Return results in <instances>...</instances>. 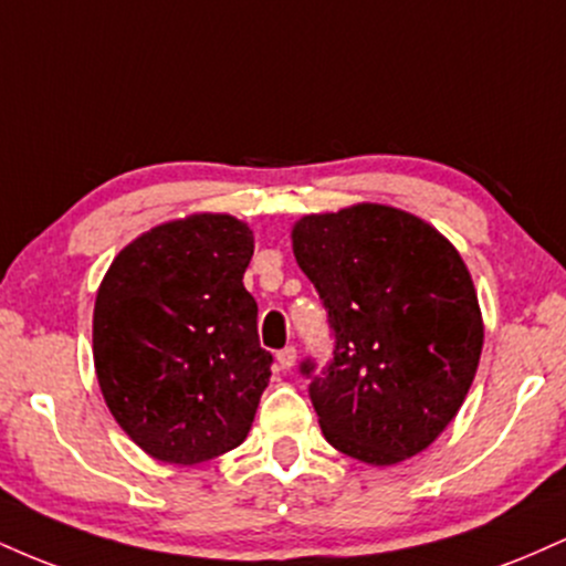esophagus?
<instances>
[{
    "mask_svg": "<svg viewBox=\"0 0 566 566\" xmlns=\"http://www.w3.org/2000/svg\"><path fill=\"white\" fill-rule=\"evenodd\" d=\"M295 359H297V350L292 348V346H287V348H282L276 354V361H279V367L282 369H292L295 367Z\"/></svg>",
    "mask_w": 566,
    "mask_h": 566,
    "instance_id": "obj_1",
    "label": "esophagus"
}]
</instances>
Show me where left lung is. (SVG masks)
<instances>
[{"label": "left lung", "mask_w": 566, "mask_h": 566, "mask_svg": "<svg viewBox=\"0 0 566 566\" xmlns=\"http://www.w3.org/2000/svg\"><path fill=\"white\" fill-rule=\"evenodd\" d=\"M290 237L335 329V359L311 382L324 439L369 465L423 452L463 407L482 356L469 265L423 218L375 201L303 216Z\"/></svg>", "instance_id": "8db88e82"}]
</instances>
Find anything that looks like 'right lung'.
Wrapping results in <instances>:
<instances>
[{
    "instance_id": "right-lung-1",
    "label": "right lung",
    "mask_w": 566,
    "mask_h": 566,
    "mask_svg": "<svg viewBox=\"0 0 566 566\" xmlns=\"http://www.w3.org/2000/svg\"><path fill=\"white\" fill-rule=\"evenodd\" d=\"M252 250L244 220L193 212L133 239L97 287V386L122 431L161 463H205L250 433L271 378L242 284Z\"/></svg>"
}]
</instances>
